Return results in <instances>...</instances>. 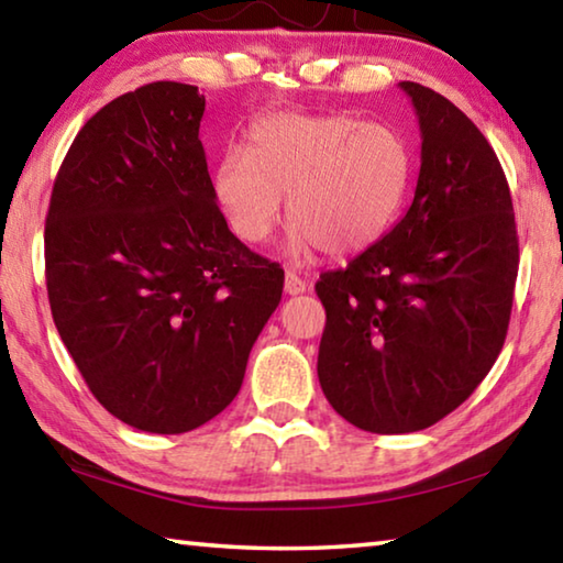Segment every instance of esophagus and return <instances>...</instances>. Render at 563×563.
Returning <instances> with one entry per match:
<instances>
[{
	"label": "esophagus",
	"instance_id": "obj_1",
	"mask_svg": "<svg viewBox=\"0 0 563 563\" xmlns=\"http://www.w3.org/2000/svg\"><path fill=\"white\" fill-rule=\"evenodd\" d=\"M305 290H308V283H305L298 273H292V271L285 273V292L300 295Z\"/></svg>",
	"mask_w": 563,
	"mask_h": 563
}]
</instances>
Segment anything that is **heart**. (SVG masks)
I'll use <instances>...</instances> for the list:
<instances>
[{
    "mask_svg": "<svg viewBox=\"0 0 563 563\" xmlns=\"http://www.w3.org/2000/svg\"><path fill=\"white\" fill-rule=\"evenodd\" d=\"M409 168L405 139L385 123L278 113L255 123L247 148L225 151L213 190L243 243L268 241L288 196V221L298 228L295 251L316 243L328 255H347L375 243L393 223Z\"/></svg>",
    "mask_w": 563,
    "mask_h": 563,
    "instance_id": "1",
    "label": "heart"
}]
</instances>
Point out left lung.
<instances>
[{
    "instance_id": "8db88e82",
    "label": "left lung",
    "mask_w": 563,
    "mask_h": 563,
    "mask_svg": "<svg viewBox=\"0 0 563 563\" xmlns=\"http://www.w3.org/2000/svg\"><path fill=\"white\" fill-rule=\"evenodd\" d=\"M422 166L415 201L383 241L316 283L325 305L318 377L365 432L427 430L454 412L507 338L519 238L489 141L442 93L415 81Z\"/></svg>"
}]
</instances>
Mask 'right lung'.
I'll list each match as a JSON object with an SVG mask.
<instances>
[{"label": "right lung", "instance_id": "right-lung-1", "mask_svg": "<svg viewBox=\"0 0 563 563\" xmlns=\"http://www.w3.org/2000/svg\"><path fill=\"white\" fill-rule=\"evenodd\" d=\"M198 87L154 81L84 123L44 225L52 318L91 395L180 434L233 402L283 268L231 233L198 129Z\"/></svg>", "mask_w": 563, "mask_h": 563}]
</instances>
